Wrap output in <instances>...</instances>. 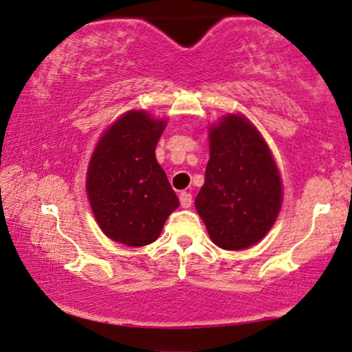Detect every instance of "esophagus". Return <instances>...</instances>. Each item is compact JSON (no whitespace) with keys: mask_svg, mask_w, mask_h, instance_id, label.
Instances as JSON below:
<instances>
[{"mask_svg":"<svg viewBox=\"0 0 352 352\" xmlns=\"http://www.w3.org/2000/svg\"><path fill=\"white\" fill-rule=\"evenodd\" d=\"M180 204L183 209H190L191 204H192V196L190 195L188 191H183L180 192Z\"/></svg>","mask_w":352,"mask_h":352,"instance_id":"obj_1","label":"esophagus"}]
</instances>
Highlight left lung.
I'll list each match as a JSON object with an SVG mask.
<instances>
[{
	"label": "left lung",
	"mask_w": 352,
	"mask_h": 352,
	"mask_svg": "<svg viewBox=\"0 0 352 352\" xmlns=\"http://www.w3.org/2000/svg\"><path fill=\"white\" fill-rule=\"evenodd\" d=\"M209 142L196 210L215 245L247 249L263 239L279 215V170L261 133L242 115L223 116L210 127Z\"/></svg>",
	"instance_id": "8db88e82"
}]
</instances>
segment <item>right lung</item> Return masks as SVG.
<instances>
[{
  "label": "right lung",
  "instance_id": "1",
  "mask_svg": "<svg viewBox=\"0 0 352 352\" xmlns=\"http://www.w3.org/2000/svg\"><path fill=\"white\" fill-rule=\"evenodd\" d=\"M164 127L146 111H127L100 137L89 162L94 217L110 239L129 247L155 242L180 204L155 155Z\"/></svg>",
  "mask_w": 352,
  "mask_h": 352
}]
</instances>
